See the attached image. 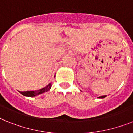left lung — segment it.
I'll use <instances>...</instances> for the list:
<instances>
[{
  "label": "left lung",
  "instance_id": "8db88e82",
  "mask_svg": "<svg viewBox=\"0 0 133 133\" xmlns=\"http://www.w3.org/2000/svg\"><path fill=\"white\" fill-rule=\"evenodd\" d=\"M105 97H106V96H102L98 97V98H105Z\"/></svg>",
  "mask_w": 133,
  "mask_h": 133
}]
</instances>
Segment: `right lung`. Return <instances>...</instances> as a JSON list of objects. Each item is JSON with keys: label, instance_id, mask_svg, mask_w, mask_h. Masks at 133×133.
Listing matches in <instances>:
<instances>
[{"label": "right lung", "instance_id": "add662e5", "mask_svg": "<svg viewBox=\"0 0 133 133\" xmlns=\"http://www.w3.org/2000/svg\"><path fill=\"white\" fill-rule=\"evenodd\" d=\"M51 83H49L48 85H46V87H43L42 89H38V90H36V91H19V92L22 94L24 96L27 97H34L36 96H38L39 94H44L45 92H47L48 91H49L50 88H51Z\"/></svg>", "mask_w": 133, "mask_h": 133}]
</instances>
